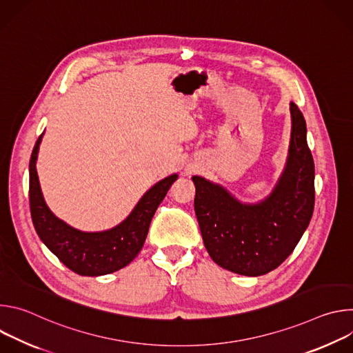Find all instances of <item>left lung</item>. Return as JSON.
Masks as SVG:
<instances>
[{
  "label": "left lung",
  "mask_w": 353,
  "mask_h": 353,
  "mask_svg": "<svg viewBox=\"0 0 353 353\" xmlns=\"http://www.w3.org/2000/svg\"><path fill=\"white\" fill-rule=\"evenodd\" d=\"M292 138L286 169L274 192L244 205L222 187L194 176V210L205 248L222 268L247 276L279 267L294 250L314 210V162L306 121L290 103Z\"/></svg>",
  "instance_id": "1"
}]
</instances>
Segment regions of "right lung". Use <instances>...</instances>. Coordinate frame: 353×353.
Segmentation results:
<instances>
[{
    "instance_id": "right-lung-1",
    "label": "right lung",
    "mask_w": 353,
    "mask_h": 353,
    "mask_svg": "<svg viewBox=\"0 0 353 353\" xmlns=\"http://www.w3.org/2000/svg\"><path fill=\"white\" fill-rule=\"evenodd\" d=\"M41 137L43 134L36 141L29 163L30 215L40 240L67 268L78 275L99 276L124 268L141 251L150 221L177 174L163 179L146 191L131 215L119 226L106 232H81L56 218L44 203L36 172Z\"/></svg>"
}]
</instances>
